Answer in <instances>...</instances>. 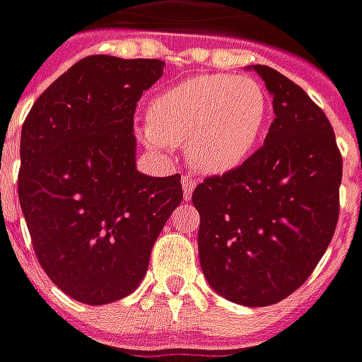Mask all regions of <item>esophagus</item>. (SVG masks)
<instances>
[{
    "mask_svg": "<svg viewBox=\"0 0 362 362\" xmlns=\"http://www.w3.org/2000/svg\"><path fill=\"white\" fill-rule=\"evenodd\" d=\"M194 188H196V182L192 180L189 176H184V178H182V189H184V197H186V199H189V197H192V194H194Z\"/></svg>",
    "mask_w": 362,
    "mask_h": 362,
    "instance_id": "obj_1",
    "label": "esophagus"
}]
</instances>
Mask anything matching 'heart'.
Segmentation results:
<instances>
[{
	"label": "heart",
	"mask_w": 362,
	"mask_h": 362,
	"mask_svg": "<svg viewBox=\"0 0 362 362\" xmlns=\"http://www.w3.org/2000/svg\"><path fill=\"white\" fill-rule=\"evenodd\" d=\"M269 116L266 89L252 77L205 74L160 90L149 104L141 139L166 153L186 145L192 166L227 174L258 147Z\"/></svg>",
	"instance_id": "heart-1"
}]
</instances>
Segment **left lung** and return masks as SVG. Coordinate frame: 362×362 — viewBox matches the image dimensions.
I'll use <instances>...</instances> for the list:
<instances>
[{
  "instance_id": "1",
  "label": "left lung",
  "mask_w": 362,
  "mask_h": 362,
  "mask_svg": "<svg viewBox=\"0 0 362 362\" xmlns=\"http://www.w3.org/2000/svg\"><path fill=\"white\" fill-rule=\"evenodd\" d=\"M273 96L266 141L194 189L199 264L223 298L269 306L310 277L339 219L343 158L329 119L296 83L254 66Z\"/></svg>"
}]
</instances>
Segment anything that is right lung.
<instances>
[{
	"label": "right lung",
	"instance_id": "1",
	"mask_svg": "<svg viewBox=\"0 0 362 362\" xmlns=\"http://www.w3.org/2000/svg\"><path fill=\"white\" fill-rule=\"evenodd\" d=\"M160 59L89 56L36 98L21 132L19 202L40 266L67 296L98 306L147 273L180 205V174L135 170L134 114Z\"/></svg>",
	"mask_w": 362,
	"mask_h": 362
}]
</instances>
